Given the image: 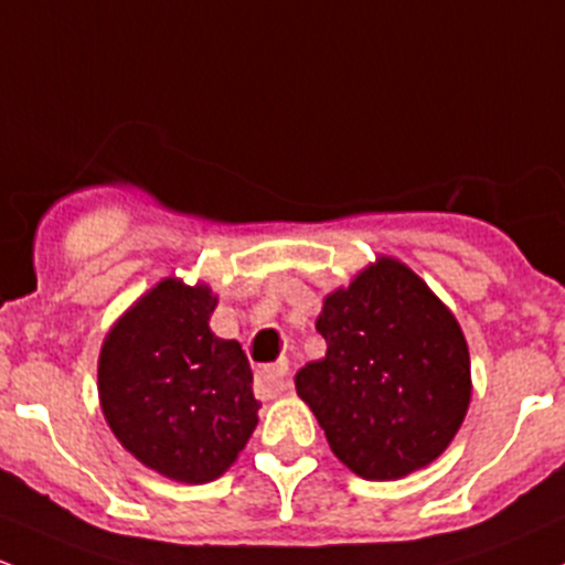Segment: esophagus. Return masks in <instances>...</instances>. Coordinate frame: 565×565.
Wrapping results in <instances>:
<instances>
[{"mask_svg": "<svg viewBox=\"0 0 565 565\" xmlns=\"http://www.w3.org/2000/svg\"><path fill=\"white\" fill-rule=\"evenodd\" d=\"M289 362L287 360H278L273 365L259 367L257 376H254V387L263 397H273L278 392H284L289 387Z\"/></svg>", "mask_w": 565, "mask_h": 565, "instance_id": "34e87169", "label": "esophagus"}]
</instances>
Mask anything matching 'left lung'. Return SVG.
<instances>
[{
	"mask_svg": "<svg viewBox=\"0 0 565 565\" xmlns=\"http://www.w3.org/2000/svg\"><path fill=\"white\" fill-rule=\"evenodd\" d=\"M328 354L295 390L332 455L365 479H401L436 460L468 412L471 362L460 324L417 273L382 257L324 300Z\"/></svg>",
	"mask_w": 565,
	"mask_h": 565,
	"instance_id": "1",
	"label": "left lung"
}]
</instances>
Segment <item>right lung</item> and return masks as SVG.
<instances>
[{
  "instance_id": "obj_1",
  "label": "right lung",
  "mask_w": 565,
  "mask_h": 565,
  "mask_svg": "<svg viewBox=\"0 0 565 565\" xmlns=\"http://www.w3.org/2000/svg\"><path fill=\"white\" fill-rule=\"evenodd\" d=\"M216 298L178 278L129 308L99 354V401L142 466L186 484L222 477L257 427L254 373L207 328Z\"/></svg>"
}]
</instances>
